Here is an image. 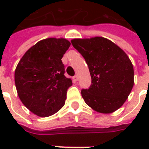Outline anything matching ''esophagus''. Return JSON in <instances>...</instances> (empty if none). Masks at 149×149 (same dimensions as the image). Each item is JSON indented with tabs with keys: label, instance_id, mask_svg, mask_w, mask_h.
Listing matches in <instances>:
<instances>
[{
	"label": "esophagus",
	"instance_id": "34e87169",
	"mask_svg": "<svg viewBox=\"0 0 149 149\" xmlns=\"http://www.w3.org/2000/svg\"><path fill=\"white\" fill-rule=\"evenodd\" d=\"M73 80H74L75 81H78V76H75V77H73Z\"/></svg>",
	"mask_w": 149,
	"mask_h": 149
}]
</instances>
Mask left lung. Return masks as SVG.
Returning <instances> with one entry per match:
<instances>
[{
  "label": "left lung",
  "mask_w": 149,
  "mask_h": 149,
  "mask_svg": "<svg viewBox=\"0 0 149 149\" xmlns=\"http://www.w3.org/2000/svg\"><path fill=\"white\" fill-rule=\"evenodd\" d=\"M88 66L92 84L81 90L88 106L100 113H112L128 99L134 84V69L128 55L102 37L71 40Z\"/></svg>",
  "instance_id": "1"
}]
</instances>
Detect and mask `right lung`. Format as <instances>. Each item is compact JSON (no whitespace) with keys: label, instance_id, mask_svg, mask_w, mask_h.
I'll return each instance as SVG.
<instances>
[{"label":"right lung","instance_id":"right-lung-1","mask_svg":"<svg viewBox=\"0 0 149 149\" xmlns=\"http://www.w3.org/2000/svg\"><path fill=\"white\" fill-rule=\"evenodd\" d=\"M71 43L65 38H46L32 46L16 68L18 97L28 109L40 117L57 112L65 105L72 86L65 77L63 56Z\"/></svg>","mask_w":149,"mask_h":149}]
</instances>
